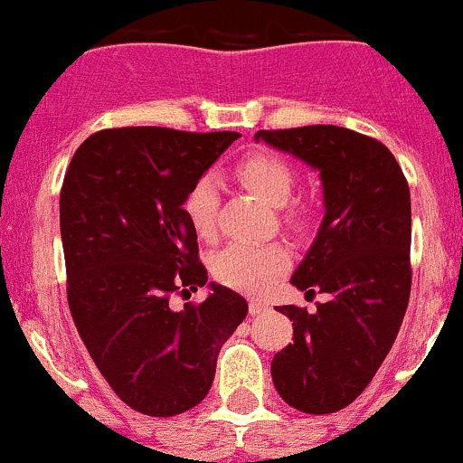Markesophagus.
Returning a JSON list of instances; mask_svg holds the SVG:
<instances>
[{
    "mask_svg": "<svg viewBox=\"0 0 463 463\" xmlns=\"http://www.w3.org/2000/svg\"><path fill=\"white\" fill-rule=\"evenodd\" d=\"M266 309H269V305H266V302H261V300H250V302H249V311H250V316H260V314H264Z\"/></svg>",
    "mask_w": 463,
    "mask_h": 463,
    "instance_id": "esophagus-1",
    "label": "esophagus"
}]
</instances>
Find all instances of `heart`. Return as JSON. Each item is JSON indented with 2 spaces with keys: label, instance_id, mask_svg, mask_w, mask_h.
Returning a JSON list of instances; mask_svg holds the SVG:
<instances>
[{
  "label": "heart",
  "instance_id": "obj_1",
  "mask_svg": "<svg viewBox=\"0 0 463 463\" xmlns=\"http://www.w3.org/2000/svg\"><path fill=\"white\" fill-rule=\"evenodd\" d=\"M237 176L266 203L279 208V217L293 232L309 228V210L291 202L298 172L287 158L273 152H255L241 158ZM219 193L213 176H202L184 197V214L199 240L217 237ZM288 266V250L278 241L270 244H228L213 258V275L226 287L244 293H264Z\"/></svg>",
  "mask_w": 463,
  "mask_h": 463
}]
</instances>
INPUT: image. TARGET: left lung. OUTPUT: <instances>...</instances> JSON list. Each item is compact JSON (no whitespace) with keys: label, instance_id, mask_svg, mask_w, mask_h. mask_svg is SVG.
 Here are the masks:
<instances>
[{"label":"left lung","instance_id":"8db88e82","mask_svg":"<svg viewBox=\"0 0 463 463\" xmlns=\"http://www.w3.org/2000/svg\"><path fill=\"white\" fill-rule=\"evenodd\" d=\"M266 141L318 167L325 219L291 284L329 300L293 320V345L270 363L275 390L307 414L347 408L385 361L412 287L410 188L394 154L376 138L335 125L260 129Z\"/></svg>","mask_w":463,"mask_h":463}]
</instances>
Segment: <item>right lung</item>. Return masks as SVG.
<instances>
[{
  "label": "right lung",
  "instance_id": "1",
  "mask_svg": "<svg viewBox=\"0 0 463 463\" xmlns=\"http://www.w3.org/2000/svg\"><path fill=\"white\" fill-rule=\"evenodd\" d=\"M237 132L118 128L73 154L60 193L67 298L89 356L123 403L176 417L202 403L217 356L249 305L210 284L202 302L170 307L208 282L184 214L190 185Z\"/></svg>",
  "mask_w": 463,
  "mask_h": 463
}]
</instances>
